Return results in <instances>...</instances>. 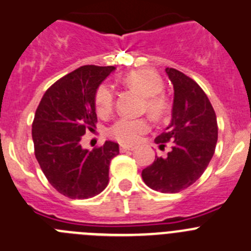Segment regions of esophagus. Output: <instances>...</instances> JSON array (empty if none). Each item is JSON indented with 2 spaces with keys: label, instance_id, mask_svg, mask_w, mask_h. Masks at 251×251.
Segmentation results:
<instances>
[{
  "label": "esophagus",
  "instance_id": "34e87169",
  "mask_svg": "<svg viewBox=\"0 0 251 251\" xmlns=\"http://www.w3.org/2000/svg\"><path fill=\"white\" fill-rule=\"evenodd\" d=\"M136 149L135 146H127V145H121L120 146V151L121 152H126V151H133V150Z\"/></svg>",
  "mask_w": 251,
  "mask_h": 251
}]
</instances>
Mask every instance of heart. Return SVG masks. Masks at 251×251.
Masks as SVG:
<instances>
[{"label":"heart","mask_w":251,"mask_h":251,"mask_svg":"<svg viewBox=\"0 0 251 251\" xmlns=\"http://www.w3.org/2000/svg\"><path fill=\"white\" fill-rule=\"evenodd\" d=\"M124 81L133 90L145 97L146 110L153 116H161L166 111L165 98L161 95L163 81L157 73L149 69H137L127 73ZM114 90L107 84H101L95 93V107L100 116H106L114 106ZM150 130V121L145 118H120L109 128V135L121 144H136L140 137Z\"/></svg>","instance_id":"b5f03b06"}]
</instances>
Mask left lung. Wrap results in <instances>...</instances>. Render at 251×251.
<instances>
[{"instance_id":"8db88e82","label":"left lung","mask_w":251,"mask_h":251,"mask_svg":"<svg viewBox=\"0 0 251 251\" xmlns=\"http://www.w3.org/2000/svg\"><path fill=\"white\" fill-rule=\"evenodd\" d=\"M173 84L172 120L154 142L172 150L165 158L156 157L142 171L145 183L161 193H177L200 178L209 165L218 140L217 116L209 99L193 79L173 68H166Z\"/></svg>"}]
</instances>
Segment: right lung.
<instances>
[{
  "mask_svg": "<svg viewBox=\"0 0 251 251\" xmlns=\"http://www.w3.org/2000/svg\"><path fill=\"white\" fill-rule=\"evenodd\" d=\"M115 67L83 65L55 81L42 98L32 124L34 154L49 183L72 200L101 193L119 145L106 141L93 151L80 145L98 123L95 93Z\"/></svg>",
  "mask_w": 251,
  "mask_h": 251,
  "instance_id": "1",
  "label": "right lung"
}]
</instances>
